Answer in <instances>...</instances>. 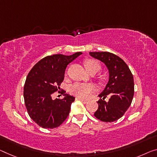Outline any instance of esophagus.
I'll return each mask as SVG.
<instances>
[{
  "instance_id": "obj_1",
  "label": "esophagus",
  "mask_w": 157,
  "mask_h": 157,
  "mask_svg": "<svg viewBox=\"0 0 157 157\" xmlns=\"http://www.w3.org/2000/svg\"><path fill=\"white\" fill-rule=\"evenodd\" d=\"M77 100H81L82 102L84 103V104H86L87 102H88V100H83V99H81V98H77Z\"/></svg>"
}]
</instances>
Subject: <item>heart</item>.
Here are the masks:
<instances>
[{
	"label": "heart",
	"instance_id": "heart-1",
	"mask_svg": "<svg viewBox=\"0 0 157 157\" xmlns=\"http://www.w3.org/2000/svg\"><path fill=\"white\" fill-rule=\"evenodd\" d=\"M84 66L89 73L93 74L97 73L101 69L100 62L93 59H86L84 61ZM98 81H100V83H104L105 79L102 76H100ZM69 90L72 95L79 98L86 99L90 96L91 93L95 90V86L91 83H76L69 87Z\"/></svg>",
	"mask_w": 157,
	"mask_h": 157
}]
</instances>
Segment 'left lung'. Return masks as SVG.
Masks as SVG:
<instances>
[{
    "mask_svg": "<svg viewBox=\"0 0 157 157\" xmlns=\"http://www.w3.org/2000/svg\"><path fill=\"white\" fill-rule=\"evenodd\" d=\"M90 55L105 64L109 79L98 101V109L94 114L104 122H113L122 117L131 105L134 95L133 76L129 67L117 55L109 52H90ZM110 96L109 101L104 99Z\"/></svg>",
    "mask_w": 157,
    "mask_h": 157,
    "instance_id": "1",
    "label": "left lung"
}]
</instances>
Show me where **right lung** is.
Masks as SVG:
<instances>
[{
    "instance_id": "add662e5",
    "label": "right lung",
    "mask_w": 157,
    "mask_h": 157,
    "mask_svg": "<svg viewBox=\"0 0 157 157\" xmlns=\"http://www.w3.org/2000/svg\"><path fill=\"white\" fill-rule=\"evenodd\" d=\"M82 52L72 55H48L37 62L26 76L24 86V99L31 119L43 128L59 126L68 117L75 98L66 91L59 90L64 78L66 67ZM58 91L65 95L62 99H52V94Z\"/></svg>"
}]
</instances>
